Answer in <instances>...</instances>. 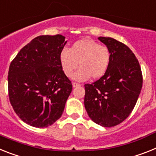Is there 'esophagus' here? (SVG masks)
Instances as JSON below:
<instances>
[{
	"mask_svg": "<svg viewBox=\"0 0 156 156\" xmlns=\"http://www.w3.org/2000/svg\"><path fill=\"white\" fill-rule=\"evenodd\" d=\"M72 86H73V87H78V86H81V85L77 83V82H73V83H72Z\"/></svg>",
	"mask_w": 156,
	"mask_h": 156,
	"instance_id": "obj_1",
	"label": "esophagus"
}]
</instances>
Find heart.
Listing matches in <instances>:
<instances>
[{"label":"heart","instance_id":"1","mask_svg":"<svg viewBox=\"0 0 156 156\" xmlns=\"http://www.w3.org/2000/svg\"><path fill=\"white\" fill-rule=\"evenodd\" d=\"M110 60L108 48L90 39L76 41L70 50L62 49L59 55L62 71L69 78L79 66L81 69L74 76L78 81H86L90 77L101 78L108 70Z\"/></svg>","mask_w":156,"mask_h":156}]
</instances>
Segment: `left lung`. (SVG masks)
Returning <instances> with one entry per match:
<instances>
[{
  "mask_svg": "<svg viewBox=\"0 0 156 156\" xmlns=\"http://www.w3.org/2000/svg\"><path fill=\"white\" fill-rule=\"evenodd\" d=\"M111 54L104 75L85 85L84 105L90 119L103 127L116 126L133 110L143 85L138 60L125 44L109 37H99Z\"/></svg>",
  "mask_w": 156,
  "mask_h": 156,
  "instance_id": "obj_1",
  "label": "left lung"
}]
</instances>
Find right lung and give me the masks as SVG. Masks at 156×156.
Instances as JSON below:
<instances>
[{"instance_id":"add662e5","label":"right lung","mask_w":156,"mask_h":156,"mask_svg":"<svg viewBox=\"0 0 156 156\" xmlns=\"http://www.w3.org/2000/svg\"><path fill=\"white\" fill-rule=\"evenodd\" d=\"M66 44L62 35L37 36L9 66V101L17 116L31 126H50L63 112L72 91L59 61Z\"/></svg>"}]
</instances>
